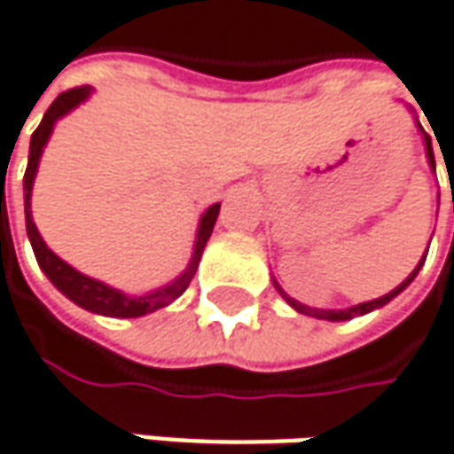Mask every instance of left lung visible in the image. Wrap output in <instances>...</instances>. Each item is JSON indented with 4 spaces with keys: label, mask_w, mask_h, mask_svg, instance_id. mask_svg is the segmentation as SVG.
Returning <instances> with one entry per match:
<instances>
[{
    "label": "left lung",
    "mask_w": 454,
    "mask_h": 454,
    "mask_svg": "<svg viewBox=\"0 0 454 454\" xmlns=\"http://www.w3.org/2000/svg\"><path fill=\"white\" fill-rule=\"evenodd\" d=\"M424 145H427V157H429V165L434 168V152H432V139H429L427 134H424ZM424 259H427V254H424ZM424 259L419 262V264H417V269H414V271H411V274L406 277L404 282L396 286V289H391L388 294L379 297V300H371V302H364V305L348 307V309H317V307H307V305H302V302H297V300H292V297H289V294H285V292H282L279 286H277V289L282 292V297H285L286 302L294 307L297 312H302V315L317 317V320H350V317H356V315H365V312H371V309H376V307H384L386 302H391V300H394V297H396V294H399L402 289H406V286H409V282H411V279H414V277L419 274V269H422Z\"/></svg>",
    "instance_id": "8db88e82"
}]
</instances>
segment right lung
Here are the masks:
<instances>
[{
	"instance_id": "add662e5",
	"label": "right lung",
	"mask_w": 454,
	"mask_h": 454,
	"mask_svg": "<svg viewBox=\"0 0 454 454\" xmlns=\"http://www.w3.org/2000/svg\"><path fill=\"white\" fill-rule=\"evenodd\" d=\"M90 89L89 86H78V89H70L66 93H60L50 109L45 111L40 127L32 131L30 139V162H27V169H25V221H27V236H30L32 251H35V259L40 269L48 274V279L52 285L58 286L68 300H73L75 305H81L83 309H90V312H98V315H109V317H142L147 312H154L160 307L169 305L172 300H177L188 285L192 282L195 271H198V264H200V256H203V248H206L207 239L213 233V226H215V218H218V210H221V203L210 206L206 210V215L200 218V228H198V241H195V251H192V259H190V266L168 286H160L149 294H142V297H127L121 294L119 289H111V286L101 285L96 279H90L86 274L75 271L73 266H68L63 259H58L48 247L45 241L40 239L37 228H35V221H32V210H30V195H32V180H35V172H37V162H40V154H43V147L48 142L50 131H52V124L66 116L70 109H75L81 101L89 98Z\"/></svg>"
}]
</instances>
